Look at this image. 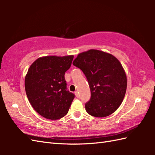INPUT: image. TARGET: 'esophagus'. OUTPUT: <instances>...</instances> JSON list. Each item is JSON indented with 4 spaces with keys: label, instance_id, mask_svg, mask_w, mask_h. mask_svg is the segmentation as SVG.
Listing matches in <instances>:
<instances>
[{
    "label": "esophagus",
    "instance_id": "34e87169",
    "mask_svg": "<svg viewBox=\"0 0 155 155\" xmlns=\"http://www.w3.org/2000/svg\"><path fill=\"white\" fill-rule=\"evenodd\" d=\"M74 94H75V95H76V97H77V98L79 97V94H78L77 91H75V92H74Z\"/></svg>",
    "mask_w": 155,
    "mask_h": 155
}]
</instances>
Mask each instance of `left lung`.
<instances>
[{
    "label": "left lung",
    "instance_id": "8db88e82",
    "mask_svg": "<svg viewBox=\"0 0 155 155\" xmlns=\"http://www.w3.org/2000/svg\"><path fill=\"white\" fill-rule=\"evenodd\" d=\"M72 64L86 76L91 97L85 109L91 116H109L120 107L127 87L125 71L113 54L91 49L78 54Z\"/></svg>",
    "mask_w": 155,
    "mask_h": 155
}]
</instances>
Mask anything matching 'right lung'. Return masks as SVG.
<instances>
[{
  "label": "right lung",
  "instance_id": "1",
  "mask_svg": "<svg viewBox=\"0 0 155 155\" xmlns=\"http://www.w3.org/2000/svg\"><path fill=\"white\" fill-rule=\"evenodd\" d=\"M73 55L46 56L37 58L25 77L26 94L32 107L47 119L57 120L68 113L74 94L67 91L65 72Z\"/></svg>",
  "mask_w": 155,
  "mask_h": 155
}]
</instances>
